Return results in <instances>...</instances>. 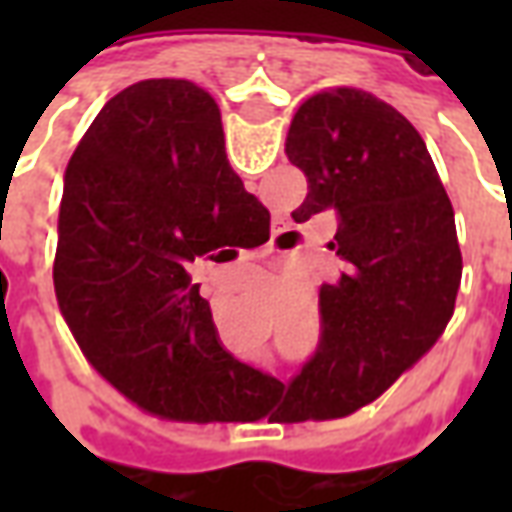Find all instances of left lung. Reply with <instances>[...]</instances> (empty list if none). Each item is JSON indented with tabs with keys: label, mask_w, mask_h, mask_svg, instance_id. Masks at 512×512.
<instances>
[{
	"label": "left lung",
	"mask_w": 512,
	"mask_h": 512,
	"mask_svg": "<svg viewBox=\"0 0 512 512\" xmlns=\"http://www.w3.org/2000/svg\"><path fill=\"white\" fill-rule=\"evenodd\" d=\"M285 153L310 183L293 222L334 208L340 227L329 246L345 274L321 288V348L279 411L285 422L348 417L447 329L463 271L455 211L417 128L365 90L310 95Z\"/></svg>",
	"instance_id": "left-lung-1"
}]
</instances>
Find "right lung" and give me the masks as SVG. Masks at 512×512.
Here are the masks:
<instances>
[{
  "mask_svg": "<svg viewBox=\"0 0 512 512\" xmlns=\"http://www.w3.org/2000/svg\"><path fill=\"white\" fill-rule=\"evenodd\" d=\"M260 208L227 161L213 95L189 79L120 90L73 150L57 304L95 373L150 417L257 419V395L274 378L224 351L189 266L266 244Z\"/></svg>",
  "mask_w": 512,
  "mask_h": 512,
  "instance_id": "obj_1",
  "label": "right lung"
}]
</instances>
